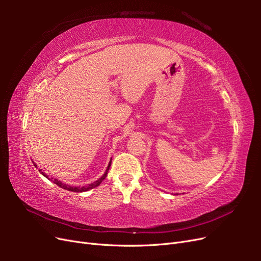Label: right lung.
<instances>
[{"label":"right lung","mask_w":261,"mask_h":261,"mask_svg":"<svg viewBox=\"0 0 261 261\" xmlns=\"http://www.w3.org/2000/svg\"><path fill=\"white\" fill-rule=\"evenodd\" d=\"M110 164H111V162L109 163V167H108V169H107V171H106V173H105L103 175H102L98 180L93 181V183H91V184H89V185H87V186H82V187H81V186H78V187H76V186H69V185H66V184H64V183H62V181L58 180L57 178H52V180H53L54 184H57V185L60 186L61 188H64V189H66V191H69V192H75V193L87 192V191H89V189H92V188H94V187L99 186V185L102 183V180H103V179L107 177V175H108V171H109V168H110ZM35 167L37 168L36 163H35ZM39 171H40V172L42 173V175H44L46 178H49L48 175L44 174V173H43L41 170H39Z\"/></svg>","instance_id":"1"}]
</instances>
